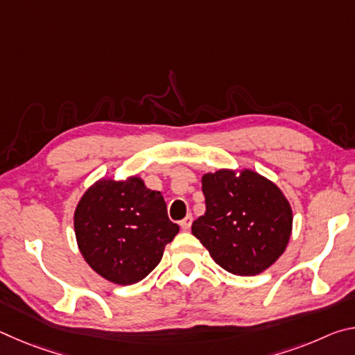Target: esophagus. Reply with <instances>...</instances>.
<instances>
[{
    "instance_id": "1",
    "label": "esophagus",
    "mask_w": 355,
    "mask_h": 355,
    "mask_svg": "<svg viewBox=\"0 0 355 355\" xmlns=\"http://www.w3.org/2000/svg\"><path fill=\"white\" fill-rule=\"evenodd\" d=\"M191 224H192V216H186V218L183 220H180V227H182V230H189L191 228Z\"/></svg>"
}]
</instances>
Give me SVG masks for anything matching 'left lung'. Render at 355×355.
Instances as JSON below:
<instances>
[{
    "label": "left lung",
    "instance_id": "left-lung-1",
    "mask_svg": "<svg viewBox=\"0 0 355 355\" xmlns=\"http://www.w3.org/2000/svg\"><path fill=\"white\" fill-rule=\"evenodd\" d=\"M202 191L207 211L191 230L222 269L248 277L279 260L290 243L293 209L277 184L243 167L203 173Z\"/></svg>",
    "mask_w": 355,
    "mask_h": 355
}]
</instances>
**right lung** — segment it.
Segmentation results:
<instances>
[{
	"mask_svg": "<svg viewBox=\"0 0 355 355\" xmlns=\"http://www.w3.org/2000/svg\"><path fill=\"white\" fill-rule=\"evenodd\" d=\"M73 227L84 260L116 285L147 277L180 232L167 218L163 194L137 175L119 182L105 175L89 186L76 203Z\"/></svg>",
	"mask_w": 355,
	"mask_h": 355,
	"instance_id": "add662e5",
	"label": "right lung"
}]
</instances>
